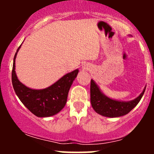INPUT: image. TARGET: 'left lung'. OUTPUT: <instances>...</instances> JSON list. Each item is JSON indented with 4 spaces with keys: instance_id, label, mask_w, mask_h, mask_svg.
I'll list each match as a JSON object with an SVG mask.
<instances>
[{
    "instance_id": "1",
    "label": "left lung",
    "mask_w": 154,
    "mask_h": 154,
    "mask_svg": "<svg viewBox=\"0 0 154 154\" xmlns=\"http://www.w3.org/2000/svg\"><path fill=\"white\" fill-rule=\"evenodd\" d=\"M146 88L138 97L130 101L111 99L102 93L93 79L91 82V102L92 107L100 115L106 117H119L128 114L142 98Z\"/></svg>"
}]
</instances>
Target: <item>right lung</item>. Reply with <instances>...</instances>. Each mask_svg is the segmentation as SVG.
Masks as SVG:
<instances>
[{"label":"right lung","instance_id":"1","mask_svg":"<svg viewBox=\"0 0 154 154\" xmlns=\"http://www.w3.org/2000/svg\"><path fill=\"white\" fill-rule=\"evenodd\" d=\"M21 45L15 54L12 68V85L16 94L22 103L38 117H48L58 114L66 105L69 91L77 77L78 69L66 74L45 89H32L22 84L16 74L15 59Z\"/></svg>","mask_w":154,"mask_h":154}]
</instances>
